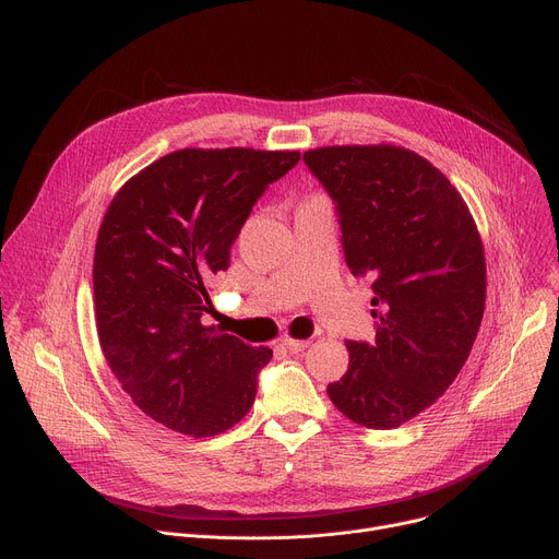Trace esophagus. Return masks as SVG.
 <instances>
[{"label":"esophagus","instance_id":"esophagus-1","mask_svg":"<svg viewBox=\"0 0 559 559\" xmlns=\"http://www.w3.org/2000/svg\"><path fill=\"white\" fill-rule=\"evenodd\" d=\"M283 345L292 352V354H298V352H302V349H307V345H309V341H298V338H292V336H285L283 338Z\"/></svg>","mask_w":559,"mask_h":559}]
</instances>
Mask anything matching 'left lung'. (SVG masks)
Instances as JSON below:
<instances>
[{
	"mask_svg": "<svg viewBox=\"0 0 559 559\" xmlns=\"http://www.w3.org/2000/svg\"><path fill=\"white\" fill-rule=\"evenodd\" d=\"M341 218L345 259L371 283L376 343L347 341L349 367L328 386L367 429H395L429 409L466 362L487 300L480 231L451 181L391 143L302 154Z\"/></svg>",
	"mask_w": 559,
	"mask_h": 559,
	"instance_id": "obj_1",
	"label": "left lung"
}]
</instances>
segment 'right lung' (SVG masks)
Here are the masks:
<instances>
[{
	"instance_id": "1",
	"label": "right lung",
	"mask_w": 559,
	"mask_h": 559,
	"mask_svg": "<svg viewBox=\"0 0 559 559\" xmlns=\"http://www.w3.org/2000/svg\"><path fill=\"white\" fill-rule=\"evenodd\" d=\"M298 150L183 147L128 179L95 248V323L102 352L132 403L192 438L231 429L254 405L270 347L205 325L207 283L265 188Z\"/></svg>"
}]
</instances>
